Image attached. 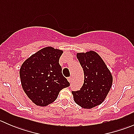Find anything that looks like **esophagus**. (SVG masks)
<instances>
[{"label": "esophagus", "instance_id": "esophagus-1", "mask_svg": "<svg viewBox=\"0 0 134 134\" xmlns=\"http://www.w3.org/2000/svg\"><path fill=\"white\" fill-rule=\"evenodd\" d=\"M67 80H68V81L69 82H70V83H71V82H72V77H68V78H67Z\"/></svg>", "mask_w": 134, "mask_h": 134}]
</instances>
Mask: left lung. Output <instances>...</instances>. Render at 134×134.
Wrapping results in <instances>:
<instances>
[{"label": "left lung", "instance_id": "obj_1", "mask_svg": "<svg viewBox=\"0 0 134 134\" xmlns=\"http://www.w3.org/2000/svg\"><path fill=\"white\" fill-rule=\"evenodd\" d=\"M77 58L83 68L84 81L78 91H72L75 102L85 109L100 104L110 90L113 77L100 56L94 51L78 53Z\"/></svg>", "mask_w": 134, "mask_h": 134}]
</instances>
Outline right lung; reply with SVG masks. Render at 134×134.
<instances>
[{
  "instance_id": "1",
  "label": "right lung",
  "mask_w": 134,
  "mask_h": 134,
  "mask_svg": "<svg viewBox=\"0 0 134 134\" xmlns=\"http://www.w3.org/2000/svg\"><path fill=\"white\" fill-rule=\"evenodd\" d=\"M63 51L46 47L23 63L20 78L28 98L40 106H46L57 98L59 91L70 86L62 75L59 59Z\"/></svg>"
}]
</instances>
